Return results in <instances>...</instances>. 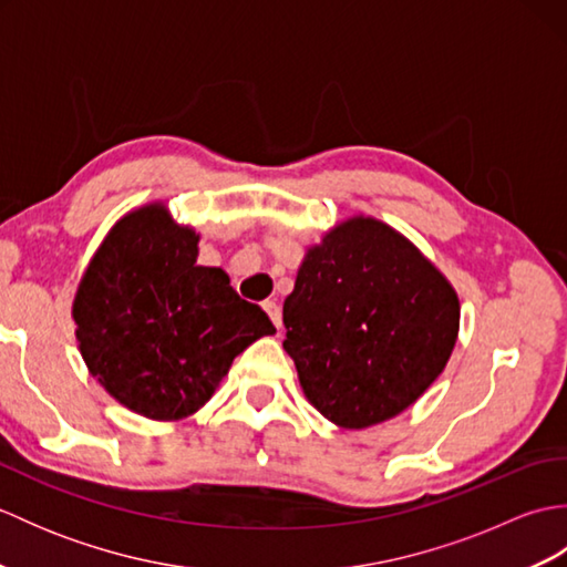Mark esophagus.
I'll return each mask as SVG.
<instances>
[{
    "label": "esophagus",
    "mask_w": 567,
    "mask_h": 567,
    "mask_svg": "<svg viewBox=\"0 0 567 567\" xmlns=\"http://www.w3.org/2000/svg\"><path fill=\"white\" fill-rule=\"evenodd\" d=\"M262 309L268 311V317H270V321L277 327V331H282V309L277 307L275 302H265Z\"/></svg>",
    "instance_id": "34e87169"
}]
</instances>
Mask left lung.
Returning <instances> with one entry per match:
<instances>
[{
  "label": "left lung",
  "instance_id": "obj_1",
  "mask_svg": "<svg viewBox=\"0 0 567 567\" xmlns=\"http://www.w3.org/2000/svg\"><path fill=\"white\" fill-rule=\"evenodd\" d=\"M282 321L309 404L358 431L402 414L441 375L461 302L412 240L358 214L307 248Z\"/></svg>",
  "mask_w": 567,
  "mask_h": 567
}]
</instances>
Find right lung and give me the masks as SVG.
I'll list each match as a JSON object with an SVG mask.
<instances>
[{
    "mask_svg": "<svg viewBox=\"0 0 567 567\" xmlns=\"http://www.w3.org/2000/svg\"><path fill=\"white\" fill-rule=\"evenodd\" d=\"M199 234L163 202L131 209L106 234L72 302L90 375L118 404L179 421L212 400L234 358L272 336L221 268L197 265Z\"/></svg>",
    "mask_w": 567,
    "mask_h": 567,
    "instance_id": "obj_1",
    "label": "right lung"
}]
</instances>
